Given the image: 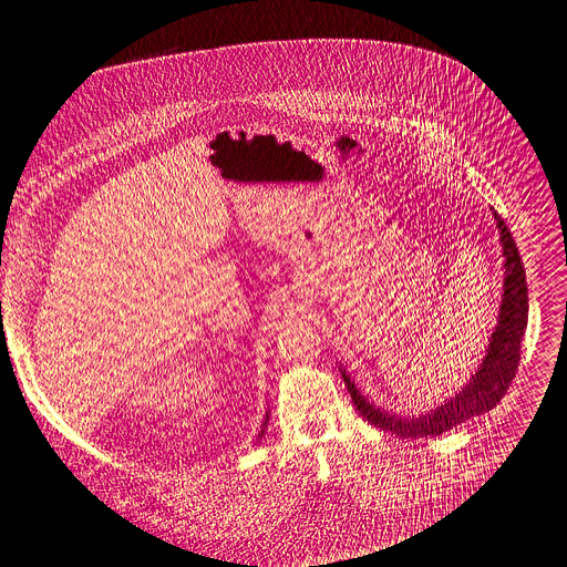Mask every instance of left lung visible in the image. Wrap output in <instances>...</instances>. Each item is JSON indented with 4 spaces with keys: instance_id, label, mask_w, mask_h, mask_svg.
Wrapping results in <instances>:
<instances>
[{
    "instance_id": "obj_1",
    "label": "left lung",
    "mask_w": 567,
    "mask_h": 567,
    "mask_svg": "<svg viewBox=\"0 0 567 567\" xmlns=\"http://www.w3.org/2000/svg\"><path fill=\"white\" fill-rule=\"evenodd\" d=\"M495 220L499 228L502 250L506 257L504 296H502V308H499L495 332L489 337L487 353L478 371L454 399H446L442 405H437L426 414H420V417H401V414H390L369 403V399H364L358 392L351 375L342 369L353 405L362 414V420H367L369 424L379 426L381 431H390L392 435H399V437L442 435L444 431H451L454 426L472 417H478V414L487 410H493L511 388L519 364V342L526 330V321H529V291H526V274H524V264L519 259L515 239L506 228L504 218L497 216V212H495Z\"/></svg>"
}]
</instances>
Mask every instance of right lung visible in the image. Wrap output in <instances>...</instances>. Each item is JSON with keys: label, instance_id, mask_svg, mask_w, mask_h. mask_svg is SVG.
I'll return each mask as SVG.
<instances>
[{"label": "right lung", "instance_id": "1", "mask_svg": "<svg viewBox=\"0 0 567 567\" xmlns=\"http://www.w3.org/2000/svg\"><path fill=\"white\" fill-rule=\"evenodd\" d=\"M267 422H269V414H267V420H264V426H267ZM264 435V429H261V433H259V437Z\"/></svg>", "mask_w": 567, "mask_h": 567}]
</instances>
